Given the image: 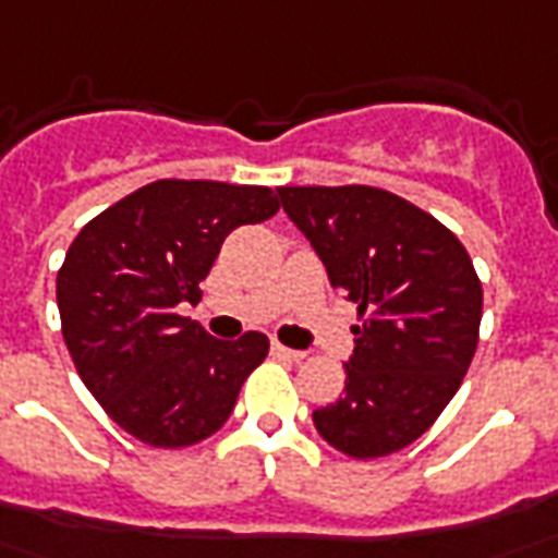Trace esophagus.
I'll return each mask as SVG.
<instances>
[{
	"mask_svg": "<svg viewBox=\"0 0 558 558\" xmlns=\"http://www.w3.org/2000/svg\"><path fill=\"white\" fill-rule=\"evenodd\" d=\"M271 350H275L278 356H283V360H292V362L305 360V353H302V350H292V347H283V344H278V341L271 344Z\"/></svg>",
	"mask_w": 558,
	"mask_h": 558,
	"instance_id": "34e87169",
	"label": "esophagus"
}]
</instances>
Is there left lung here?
Segmentation results:
<instances>
[{
  "mask_svg": "<svg viewBox=\"0 0 558 558\" xmlns=\"http://www.w3.org/2000/svg\"><path fill=\"white\" fill-rule=\"evenodd\" d=\"M278 196L360 311L344 396L317 408L314 426L353 459L396 453L438 420L474 360L483 290L469 251L377 186H280Z\"/></svg>",
  "mask_w": 558,
  "mask_h": 558,
  "instance_id": "left-lung-1",
  "label": "left lung"
}]
</instances>
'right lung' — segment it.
<instances>
[{
    "mask_svg": "<svg viewBox=\"0 0 558 558\" xmlns=\"http://www.w3.org/2000/svg\"><path fill=\"white\" fill-rule=\"evenodd\" d=\"M278 208L268 186L154 181L77 232L57 275L62 338L84 387L132 438L178 450L229 420L268 338L217 341L178 305L202 299L232 229Z\"/></svg>",
    "mask_w": 558,
    "mask_h": 558,
    "instance_id": "1",
    "label": "right lung"
}]
</instances>
